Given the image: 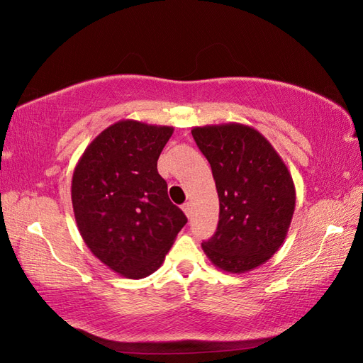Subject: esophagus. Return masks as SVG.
Wrapping results in <instances>:
<instances>
[{"label": "esophagus", "mask_w": 363, "mask_h": 363, "mask_svg": "<svg viewBox=\"0 0 363 363\" xmlns=\"http://www.w3.org/2000/svg\"><path fill=\"white\" fill-rule=\"evenodd\" d=\"M182 211H184V213L187 215V218L190 220V217H191V206H190V203H186L182 206Z\"/></svg>", "instance_id": "obj_1"}]
</instances>
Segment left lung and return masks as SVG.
<instances>
[{"label":"left lung","instance_id":"left-lung-1","mask_svg":"<svg viewBox=\"0 0 363 363\" xmlns=\"http://www.w3.org/2000/svg\"><path fill=\"white\" fill-rule=\"evenodd\" d=\"M191 135L209 160L220 199L217 229L203 250L225 272H250L287 235L295 211L291 176L267 138L250 126L194 128Z\"/></svg>","mask_w":363,"mask_h":363}]
</instances>
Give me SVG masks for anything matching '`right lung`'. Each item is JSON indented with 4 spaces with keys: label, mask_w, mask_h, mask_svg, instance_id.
Listing matches in <instances>:
<instances>
[{
    "label": "right lung",
    "mask_w": 363,
    "mask_h": 363,
    "mask_svg": "<svg viewBox=\"0 0 363 363\" xmlns=\"http://www.w3.org/2000/svg\"><path fill=\"white\" fill-rule=\"evenodd\" d=\"M172 134L169 126L118 121L87 146L73 173V211L84 242L130 279L156 272L187 223L157 173Z\"/></svg>",
    "instance_id": "right-lung-1"
}]
</instances>
